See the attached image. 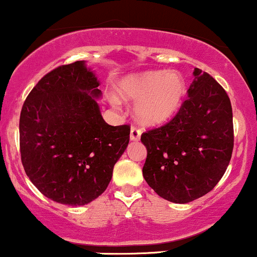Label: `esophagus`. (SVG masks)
Returning <instances> with one entry per match:
<instances>
[{
  "label": "esophagus",
  "mask_w": 257,
  "mask_h": 257,
  "mask_svg": "<svg viewBox=\"0 0 257 257\" xmlns=\"http://www.w3.org/2000/svg\"><path fill=\"white\" fill-rule=\"evenodd\" d=\"M140 135H142V131H140L138 126L133 125L131 128V139L134 140V142H137V140L140 139Z\"/></svg>",
  "instance_id": "1"
}]
</instances>
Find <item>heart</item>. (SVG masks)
Returning a JSON list of instances; mask_svg holds the SVG:
<instances>
[{"label":"heart","mask_w":257,"mask_h":257,"mask_svg":"<svg viewBox=\"0 0 257 257\" xmlns=\"http://www.w3.org/2000/svg\"><path fill=\"white\" fill-rule=\"evenodd\" d=\"M117 91L125 100H138L135 114L143 123L156 124L177 112L185 94V81L176 70L131 74L118 83ZM111 102L118 105L117 97Z\"/></svg>","instance_id":"b5f03b06"}]
</instances>
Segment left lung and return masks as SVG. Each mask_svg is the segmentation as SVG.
Returning a JSON list of instances; mask_svg holds the SVG:
<instances>
[{
  "instance_id": "obj_1",
  "label": "left lung",
  "mask_w": 257,
  "mask_h": 257,
  "mask_svg": "<svg viewBox=\"0 0 257 257\" xmlns=\"http://www.w3.org/2000/svg\"><path fill=\"white\" fill-rule=\"evenodd\" d=\"M194 77L177 114L142 134L148 150L144 178L157 195L176 204L210 193L223 177L234 146L227 92L201 69H194Z\"/></svg>"
}]
</instances>
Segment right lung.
I'll return each instance as SVG.
<instances>
[{
	"label": "right lung",
	"instance_id": "add662e5",
	"mask_svg": "<svg viewBox=\"0 0 257 257\" xmlns=\"http://www.w3.org/2000/svg\"><path fill=\"white\" fill-rule=\"evenodd\" d=\"M100 83L83 61L44 75L24 101L21 159L41 194L64 205H85L108 187L131 126L109 125L94 98Z\"/></svg>",
	"mask_w": 257,
	"mask_h": 257
}]
</instances>
